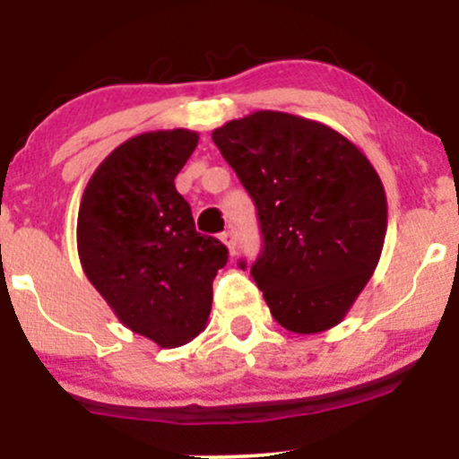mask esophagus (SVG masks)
I'll use <instances>...</instances> for the list:
<instances>
[{
  "label": "esophagus",
  "instance_id": "esophagus-1",
  "mask_svg": "<svg viewBox=\"0 0 459 459\" xmlns=\"http://www.w3.org/2000/svg\"><path fill=\"white\" fill-rule=\"evenodd\" d=\"M220 239L224 241L226 247H229V255L235 256V247H237V241H235V235L230 233V230H224L222 235H220Z\"/></svg>",
  "mask_w": 459,
  "mask_h": 459
}]
</instances>
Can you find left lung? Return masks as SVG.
I'll list each match as a JSON object with an SVG mask.
<instances>
[{
	"label": "left lung",
	"mask_w": 459,
	"mask_h": 459,
	"mask_svg": "<svg viewBox=\"0 0 459 459\" xmlns=\"http://www.w3.org/2000/svg\"><path fill=\"white\" fill-rule=\"evenodd\" d=\"M212 138L255 200L263 252L250 273L272 317L296 334L334 328L382 255L388 207L376 168L328 125L272 109Z\"/></svg>",
	"instance_id": "8db88e82"
}]
</instances>
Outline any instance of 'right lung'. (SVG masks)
<instances>
[{
	"label": "right lung",
	"instance_id": "1",
	"mask_svg": "<svg viewBox=\"0 0 459 459\" xmlns=\"http://www.w3.org/2000/svg\"><path fill=\"white\" fill-rule=\"evenodd\" d=\"M198 144L189 129L149 131L114 149L83 189L77 252L120 324L160 347L186 345L207 325L213 278L229 261L200 235L175 178Z\"/></svg>",
	"mask_w": 459,
	"mask_h": 459
}]
</instances>
